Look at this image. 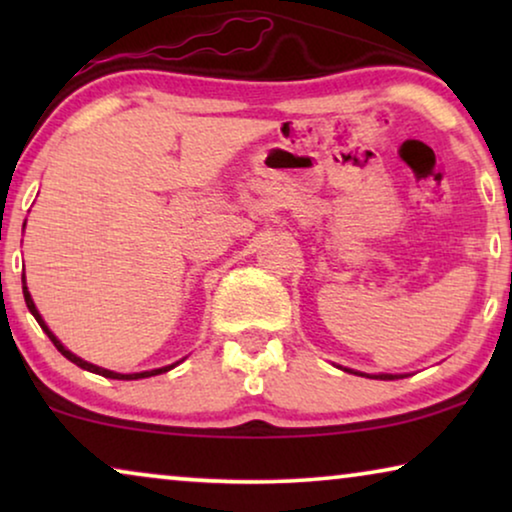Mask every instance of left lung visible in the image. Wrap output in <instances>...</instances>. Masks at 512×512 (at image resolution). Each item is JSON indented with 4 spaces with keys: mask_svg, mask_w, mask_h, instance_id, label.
Segmentation results:
<instances>
[{
    "mask_svg": "<svg viewBox=\"0 0 512 512\" xmlns=\"http://www.w3.org/2000/svg\"><path fill=\"white\" fill-rule=\"evenodd\" d=\"M347 373H352V370H347ZM354 375H363V373H354ZM370 377V375H366ZM375 380H398L396 375H375Z\"/></svg>",
    "mask_w": 512,
    "mask_h": 512,
    "instance_id": "left-lung-1",
    "label": "left lung"
}]
</instances>
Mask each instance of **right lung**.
<instances>
[{
  "label": "right lung",
  "instance_id": "1",
  "mask_svg": "<svg viewBox=\"0 0 512 512\" xmlns=\"http://www.w3.org/2000/svg\"><path fill=\"white\" fill-rule=\"evenodd\" d=\"M23 282H25V277H23ZM23 296H25L27 310H30V312L34 314V319H37V321H39V326L44 328V333L48 335V338H51V342L55 345V349H58V352H60L62 356H65V359H69L72 363H76V366L83 368V370H90V373H97V375H102V377H111V380H142V377H151V375L167 373V370H172L174 366H177V363H172V366L156 368V370H144V373H132V375H121V373H114V370H104V368H100V366H93V363L83 361V359H79V356H76V354L69 352L67 347H62V342H60L58 338H55V335H53L51 331H48V326L44 324V319H41L39 310H37V307H34V300H32V296H30V291H27V286H23Z\"/></svg>",
  "mask_w": 512,
  "mask_h": 512
}]
</instances>
